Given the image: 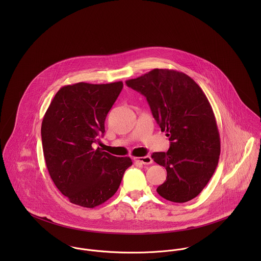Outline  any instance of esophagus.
<instances>
[{"label":"esophagus","mask_w":261,"mask_h":261,"mask_svg":"<svg viewBox=\"0 0 261 261\" xmlns=\"http://www.w3.org/2000/svg\"><path fill=\"white\" fill-rule=\"evenodd\" d=\"M134 161L144 164V165H149L152 163V159L149 155H145V156H141V158H134Z\"/></svg>","instance_id":"esophagus-1"}]
</instances>
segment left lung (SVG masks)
<instances>
[{"mask_svg": "<svg viewBox=\"0 0 261 261\" xmlns=\"http://www.w3.org/2000/svg\"><path fill=\"white\" fill-rule=\"evenodd\" d=\"M125 83L146 96L153 118L169 137L168 151L151 154L167 170L156 192L175 203L194 199L210 181L220 155L219 132L205 93L190 76L169 69L156 68Z\"/></svg>", "mask_w": 261, "mask_h": 261, "instance_id": "left-lung-1", "label": "left lung"}]
</instances>
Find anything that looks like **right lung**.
<instances>
[{
	"instance_id": "right-lung-1",
	"label": "right lung",
	"mask_w": 261,
	"mask_h": 261,
	"mask_svg": "<svg viewBox=\"0 0 261 261\" xmlns=\"http://www.w3.org/2000/svg\"><path fill=\"white\" fill-rule=\"evenodd\" d=\"M122 87L121 81L63 86L44 115L41 138L49 175L75 205L94 208L108 201L133 165L128 156H114L94 148Z\"/></svg>"
}]
</instances>
